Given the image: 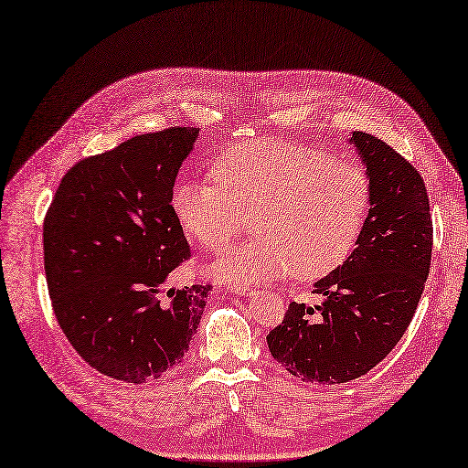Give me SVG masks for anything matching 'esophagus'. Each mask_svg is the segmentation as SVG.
Listing matches in <instances>:
<instances>
[{
	"label": "esophagus",
	"instance_id": "34e87169",
	"mask_svg": "<svg viewBox=\"0 0 468 468\" xmlns=\"http://www.w3.org/2000/svg\"><path fill=\"white\" fill-rule=\"evenodd\" d=\"M231 292L235 295H243V297H252L256 295V290L254 288H249V285H233Z\"/></svg>",
	"mask_w": 468,
	"mask_h": 468
}]
</instances>
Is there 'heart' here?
<instances>
[{
    "label": "heart",
    "mask_w": 468,
    "mask_h": 468,
    "mask_svg": "<svg viewBox=\"0 0 468 468\" xmlns=\"http://www.w3.org/2000/svg\"><path fill=\"white\" fill-rule=\"evenodd\" d=\"M212 176L180 180L171 212L196 243L216 250L243 228L256 233L207 264L225 283H256L288 274L326 276L354 250L366 228L371 183L357 163L288 140L237 142L214 157Z\"/></svg>",
    "instance_id": "1"
}]
</instances>
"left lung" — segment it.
Segmentation results:
<instances>
[{
  "label": "left lung",
  "mask_w": 468,
  "mask_h": 468,
  "mask_svg": "<svg viewBox=\"0 0 468 468\" xmlns=\"http://www.w3.org/2000/svg\"><path fill=\"white\" fill-rule=\"evenodd\" d=\"M350 144L371 183L356 249L314 282L319 305H290L266 336L270 354L311 383H348L373 369L409 328L430 274L433 228L420 173L383 140L354 132Z\"/></svg>",
  "instance_id": "left-lung-1"
}]
</instances>
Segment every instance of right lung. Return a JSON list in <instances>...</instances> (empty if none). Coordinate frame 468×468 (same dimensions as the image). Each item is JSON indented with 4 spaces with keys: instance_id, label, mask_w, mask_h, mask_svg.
<instances>
[{
    "instance_id": "obj_1",
    "label": "right lung",
    "mask_w": 468,
    "mask_h": 468,
    "mask_svg": "<svg viewBox=\"0 0 468 468\" xmlns=\"http://www.w3.org/2000/svg\"><path fill=\"white\" fill-rule=\"evenodd\" d=\"M198 135L196 128L142 133L75 163L44 218L58 324L112 379L142 385L176 367L200 324L212 288H169L190 254L171 192Z\"/></svg>"
}]
</instances>
